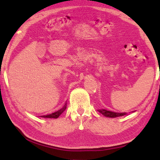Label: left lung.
Masks as SVG:
<instances>
[{
	"mask_svg": "<svg viewBox=\"0 0 160 160\" xmlns=\"http://www.w3.org/2000/svg\"><path fill=\"white\" fill-rule=\"evenodd\" d=\"M98 111H99L100 113H101L103 115H104L105 117H108V118H117V117L123 116V115L127 114V113H115V112L107 111L105 109H99Z\"/></svg>",
	"mask_w": 160,
	"mask_h": 160,
	"instance_id": "1",
	"label": "left lung"
}]
</instances>
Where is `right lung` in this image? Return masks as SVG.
<instances>
[{"label":"right lung","mask_w":160,"mask_h":160,"mask_svg":"<svg viewBox=\"0 0 160 160\" xmlns=\"http://www.w3.org/2000/svg\"><path fill=\"white\" fill-rule=\"evenodd\" d=\"M67 108V104H65V105H64V107L62 108H61L60 110L56 112H55V113H53L52 114H49V115H43V116H41L42 118H58L61 113H63V111L66 109Z\"/></svg>","instance_id":"add662e5"}]
</instances>
